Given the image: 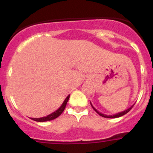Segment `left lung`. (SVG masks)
I'll list each match as a JSON object with an SVG mask.
<instances>
[{"label": "left lung", "mask_w": 153, "mask_h": 153, "mask_svg": "<svg viewBox=\"0 0 153 153\" xmlns=\"http://www.w3.org/2000/svg\"><path fill=\"white\" fill-rule=\"evenodd\" d=\"M90 104H91V106H92V107L93 108V109L95 111V112H97V113L98 114V115H101V116H102V117H104V118H119V117H121V116H123V115H124L125 114H126L128 112H129V111H130V109H132V107H133V106L135 105V104H132V106H130V107L129 108H128V109H125L124 111H122V112H118V113H116V114H114V115H105V114H103V113H101V112H100L99 111H98L96 109H95V107H94L93 106H92V103L90 102Z\"/></svg>", "instance_id": "obj_1"}]
</instances>
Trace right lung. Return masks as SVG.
Returning a JSON list of instances; mask_svg holds the SVG:
<instances>
[{
  "instance_id": "1",
  "label": "right lung",
  "mask_w": 153,
  "mask_h": 153,
  "mask_svg": "<svg viewBox=\"0 0 153 153\" xmlns=\"http://www.w3.org/2000/svg\"><path fill=\"white\" fill-rule=\"evenodd\" d=\"M69 95H68L67 98H66V99L64 100V102H63V104H61V106H60V107L58 108L56 111H55L54 112H52V113L49 114V115H47V116L42 117V118H32L31 119H32L33 121H38V122H44V121H52V120L55 119V118H58V117L59 116V115H61L63 112H64V109H65L66 106H67V104L68 102V100H69Z\"/></svg>"
}]
</instances>
